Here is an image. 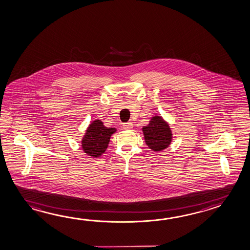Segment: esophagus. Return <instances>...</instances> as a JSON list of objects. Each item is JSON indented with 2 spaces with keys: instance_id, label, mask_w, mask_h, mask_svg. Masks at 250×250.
Returning a JSON list of instances; mask_svg holds the SVG:
<instances>
[{
  "instance_id": "esophagus-1",
  "label": "esophagus",
  "mask_w": 250,
  "mask_h": 250,
  "mask_svg": "<svg viewBox=\"0 0 250 250\" xmlns=\"http://www.w3.org/2000/svg\"><path fill=\"white\" fill-rule=\"evenodd\" d=\"M123 127L124 129H126V130H130V129H132L133 127V124L132 123H125V124H124L123 125Z\"/></svg>"
}]
</instances>
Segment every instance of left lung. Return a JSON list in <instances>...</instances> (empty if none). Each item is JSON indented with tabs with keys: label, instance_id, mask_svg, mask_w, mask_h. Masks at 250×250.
Returning a JSON list of instances; mask_svg holds the SVG:
<instances>
[{
	"label": "left lung",
	"instance_id": "8db88e82",
	"mask_svg": "<svg viewBox=\"0 0 250 250\" xmlns=\"http://www.w3.org/2000/svg\"><path fill=\"white\" fill-rule=\"evenodd\" d=\"M142 130L145 143L153 151H162L168 148L173 141L172 129L160 115L150 117L148 125L143 126Z\"/></svg>",
	"mask_w": 250,
	"mask_h": 250
}]
</instances>
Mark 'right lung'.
<instances>
[{"label": "right lung", "instance_id": "add662e5", "mask_svg": "<svg viewBox=\"0 0 250 250\" xmlns=\"http://www.w3.org/2000/svg\"><path fill=\"white\" fill-rule=\"evenodd\" d=\"M116 132V128L106 127L102 120H93L88 125L83 137L82 138L83 151L92 158H100L106 151L110 137Z\"/></svg>", "mask_w": 250, "mask_h": 250}]
</instances>
